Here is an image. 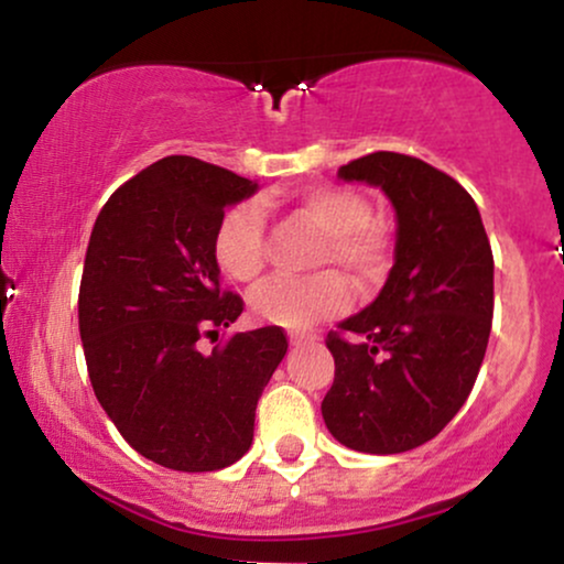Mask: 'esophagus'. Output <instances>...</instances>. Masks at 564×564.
<instances>
[{
    "label": "esophagus",
    "mask_w": 564,
    "mask_h": 564,
    "mask_svg": "<svg viewBox=\"0 0 564 564\" xmlns=\"http://www.w3.org/2000/svg\"><path fill=\"white\" fill-rule=\"evenodd\" d=\"M289 339H291V345H294V347H302V345H315L321 336L318 334H307V332H291Z\"/></svg>",
    "instance_id": "34e87169"
}]
</instances>
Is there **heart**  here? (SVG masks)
<instances>
[{
  "instance_id": "1",
  "label": "heart",
  "mask_w": 564,
  "mask_h": 564,
  "mask_svg": "<svg viewBox=\"0 0 564 564\" xmlns=\"http://www.w3.org/2000/svg\"><path fill=\"white\" fill-rule=\"evenodd\" d=\"M296 209L326 232L318 264H336L360 289H371L390 273L392 238L364 193L326 185L304 191ZM217 268L238 283H251L268 264V223L257 204H236L225 212L212 241ZM349 307V289L334 270L315 275H278L251 291L257 318L304 328L334 318Z\"/></svg>"
}]
</instances>
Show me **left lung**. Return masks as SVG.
Listing matches in <instances>:
<instances>
[{
  "label": "left lung",
  "mask_w": 564,
  "mask_h": 564,
  "mask_svg": "<svg viewBox=\"0 0 564 564\" xmlns=\"http://www.w3.org/2000/svg\"><path fill=\"white\" fill-rule=\"evenodd\" d=\"M339 177L390 196L398 246L377 302L326 336L323 422L352 451L403 453L440 435L475 387L494 323V251L475 198L422 159L377 151Z\"/></svg>",
  "instance_id": "1"
}]
</instances>
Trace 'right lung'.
<instances>
[{
    "mask_svg": "<svg viewBox=\"0 0 564 564\" xmlns=\"http://www.w3.org/2000/svg\"><path fill=\"white\" fill-rule=\"evenodd\" d=\"M254 191L223 166L166 156L106 200L89 236L79 286L89 381L121 437L166 469L236 464L289 349L281 326L200 349L243 313L219 286L212 241L225 209Z\"/></svg>",
    "mask_w": 564,
    "mask_h": 564,
    "instance_id": "1",
    "label": "right lung"
}]
</instances>
